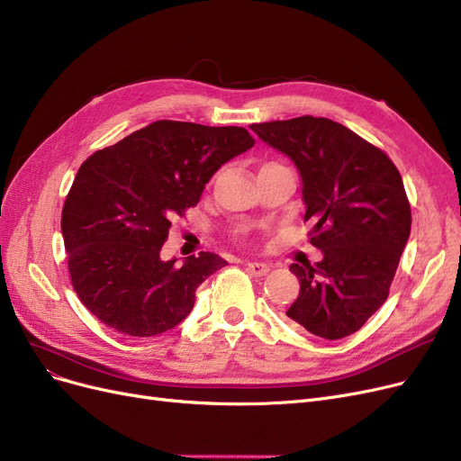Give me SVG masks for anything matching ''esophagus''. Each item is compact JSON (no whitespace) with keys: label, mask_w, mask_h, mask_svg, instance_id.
<instances>
[{"label":"esophagus","mask_w":461,"mask_h":461,"mask_svg":"<svg viewBox=\"0 0 461 461\" xmlns=\"http://www.w3.org/2000/svg\"><path fill=\"white\" fill-rule=\"evenodd\" d=\"M248 273L253 275V276H265L268 271H271V267H268L267 263H261V261H251L246 265Z\"/></svg>","instance_id":"1"}]
</instances>
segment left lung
<instances>
[{
  "mask_svg": "<svg viewBox=\"0 0 461 461\" xmlns=\"http://www.w3.org/2000/svg\"><path fill=\"white\" fill-rule=\"evenodd\" d=\"M249 128L295 164L311 244L322 251L319 263L290 265L299 297L285 314L324 339L351 336L385 303L408 242L411 213L401 173L387 154L328 118Z\"/></svg>",
  "mask_w": 461,
  "mask_h": 461,
  "instance_id": "1",
  "label": "left lung"
}]
</instances>
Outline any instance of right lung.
Returning a JSON list of instances; mask_svg holds the SVG:
<instances>
[{"mask_svg": "<svg viewBox=\"0 0 461 461\" xmlns=\"http://www.w3.org/2000/svg\"><path fill=\"white\" fill-rule=\"evenodd\" d=\"M253 142L244 128L160 120L87 158L60 229L72 285L91 314L133 338L158 336L186 319L198 285L227 261L210 251L183 265L164 259L171 221Z\"/></svg>", "mask_w": 461, "mask_h": 461, "instance_id": "right-lung-1", "label": "right lung"}]
</instances>
